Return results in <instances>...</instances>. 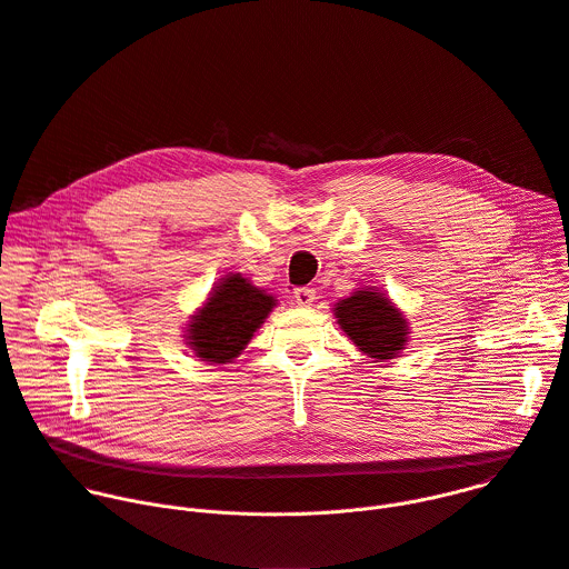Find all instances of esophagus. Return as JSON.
Returning <instances> with one entry per match:
<instances>
[{"instance_id": "1", "label": "esophagus", "mask_w": 569, "mask_h": 569, "mask_svg": "<svg viewBox=\"0 0 569 569\" xmlns=\"http://www.w3.org/2000/svg\"><path fill=\"white\" fill-rule=\"evenodd\" d=\"M295 301H297L299 306H303V308L312 306V301H315V290H312V288H295Z\"/></svg>"}]
</instances>
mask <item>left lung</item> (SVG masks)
Here are the masks:
<instances>
[{
  "label": "left lung",
  "instance_id": "1",
  "mask_svg": "<svg viewBox=\"0 0 569 569\" xmlns=\"http://www.w3.org/2000/svg\"><path fill=\"white\" fill-rule=\"evenodd\" d=\"M333 312L347 338L373 360H391L408 345V319L376 288L356 290Z\"/></svg>",
  "mask_w": 569,
  "mask_h": 569
}]
</instances>
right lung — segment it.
<instances>
[{
    "instance_id": "obj_1",
    "label": "right lung",
    "mask_w": 569,
    "mask_h": 569,
    "mask_svg": "<svg viewBox=\"0 0 569 569\" xmlns=\"http://www.w3.org/2000/svg\"><path fill=\"white\" fill-rule=\"evenodd\" d=\"M277 299L242 274L220 279L209 299L187 323V345L209 365H224L248 347Z\"/></svg>"
}]
</instances>
